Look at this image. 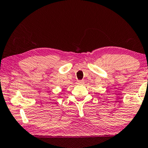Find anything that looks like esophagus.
Masks as SVG:
<instances>
[{
	"instance_id": "1",
	"label": "esophagus",
	"mask_w": 148,
	"mask_h": 148,
	"mask_svg": "<svg viewBox=\"0 0 148 148\" xmlns=\"http://www.w3.org/2000/svg\"><path fill=\"white\" fill-rule=\"evenodd\" d=\"M83 83H84V82H83V81H82V80L78 81V84H83Z\"/></svg>"
}]
</instances>
